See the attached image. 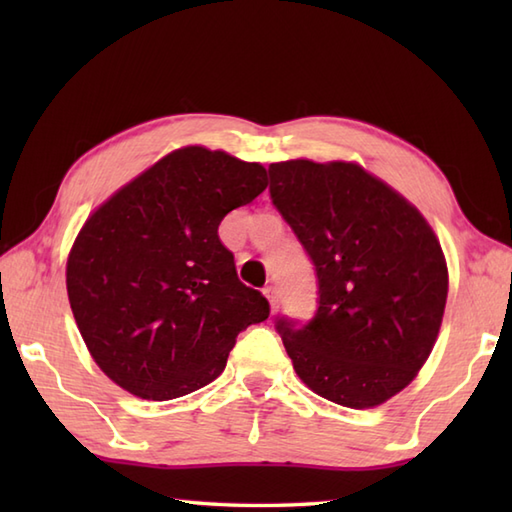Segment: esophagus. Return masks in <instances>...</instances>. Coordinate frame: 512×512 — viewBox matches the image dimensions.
Returning a JSON list of instances; mask_svg holds the SVG:
<instances>
[{"instance_id":"obj_1","label":"esophagus","mask_w":512,"mask_h":512,"mask_svg":"<svg viewBox=\"0 0 512 512\" xmlns=\"http://www.w3.org/2000/svg\"><path fill=\"white\" fill-rule=\"evenodd\" d=\"M264 295H266V299L270 301V310H273V312H277V308H279V297H277V288H275V286H266V288H264Z\"/></svg>"}]
</instances>
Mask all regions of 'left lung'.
Wrapping results in <instances>:
<instances>
[{"label": "left lung", "mask_w": 512, "mask_h": 512, "mask_svg": "<svg viewBox=\"0 0 512 512\" xmlns=\"http://www.w3.org/2000/svg\"><path fill=\"white\" fill-rule=\"evenodd\" d=\"M270 200L314 266L317 312L275 328L297 376L367 409L405 389L438 339L449 273L416 206L354 162H273Z\"/></svg>", "instance_id": "8db88e82"}]
</instances>
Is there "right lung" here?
<instances>
[{
    "label": "right lung",
    "mask_w": 512,
    "mask_h": 512,
    "mask_svg": "<svg viewBox=\"0 0 512 512\" xmlns=\"http://www.w3.org/2000/svg\"><path fill=\"white\" fill-rule=\"evenodd\" d=\"M266 184L259 162L184 147L90 215L65 284L85 345L116 385L145 400L187 396L224 372L239 332L268 319V299L237 279L217 235Z\"/></svg>",
    "instance_id": "add662e5"
}]
</instances>
